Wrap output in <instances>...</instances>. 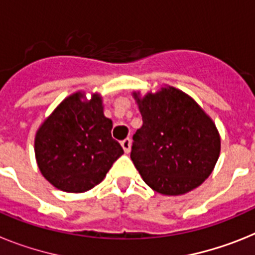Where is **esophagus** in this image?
<instances>
[{"label":"esophagus","mask_w":255,"mask_h":255,"mask_svg":"<svg viewBox=\"0 0 255 255\" xmlns=\"http://www.w3.org/2000/svg\"><path fill=\"white\" fill-rule=\"evenodd\" d=\"M122 147H123V150H125V152H129L130 151V138L129 137H127V138H125V140L122 141Z\"/></svg>","instance_id":"34e87169"}]
</instances>
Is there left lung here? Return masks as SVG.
I'll return each mask as SVG.
<instances>
[{
	"label": "left lung",
	"instance_id": "8db88e82",
	"mask_svg": "<svg viewBox=\"0 0 255 255\" xmlns=\"http://www.w3.org/2000/svg\"><path fill=\"white\" fill-rule=\"evenodd\" d=\"M137 103L142 127L133 134L130 159L143 181L163 195H182L201 185L220 156L221 138L212 119L173 87Z\"/></svg>",
	"mask_w": 255,
	"mask_h": 255
}]
</instances>
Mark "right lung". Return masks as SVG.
I'll return each instance as SVG.
<instances>
[{"instance_id":"add662e5","label":"right lung","mask_w":255,"mask_h":255,"mask_svg":"<svg viewBox=\"0 0 255 255\" xmlns=\"http://www.w3.org/2000/svg\"><path fill=\"white\" fill-rule=\"evenodd\" d=\"M68 97L45 121L35 136V158L50 183L66 192H85L99 185L123 154L112 137L113 122L94 95Z\"/></svg>"}]
</instances>
